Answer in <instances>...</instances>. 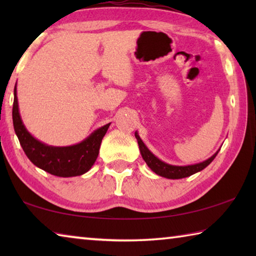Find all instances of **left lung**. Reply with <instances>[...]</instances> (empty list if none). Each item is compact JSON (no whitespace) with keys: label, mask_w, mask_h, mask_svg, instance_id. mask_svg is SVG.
<instances>
[{"label":"left lung","mask_w":256,"mask_h":256,"mask_svg":"<svg viewBox=\"0 0 256 256\" xmlns=\"http://www.w3.org/2000/svg\"><path fill=\"white\" fill-rule=\"evenodd\" d=\"M136 138L138 140V149H140L142 158H144V160L146 162V164H148L149 168H151V170L154 172L156 174L159 176L166 177V178H170V180L184 178V177H188L190 175L196 174L198 172H201L202 170H204L208 164H211L212 160L216 158V156L219 152L218 150L209 159H206L204 162H198L196 164H188V166H174V164L164 162L156 157V156L151 152L148 148H146V144H144V141H142L140 136H138V132H136Z\"/></svg>","instance_id":"left-lung-1"}]
</instances>
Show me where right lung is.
<instances>
[{"mask_svg":"<svg viewBox=\"0 0 256 256\" xmlns=\"http://www.w3.org/2000/svg\"><path fill=\"white\" fill-rule=\"evenodd\" d=\"M12 118L16 136L30 162L40 170L60 177L80 176L88 172L96 162L99 148L110 123L99 128L80 144L68 146H52L38 141L24 128L20 118L16 84Z\"/></svg>","mask_w":256,"mask_h":256,"instance_id":"right-lung-1","label":"right lung"}]
</instances>
